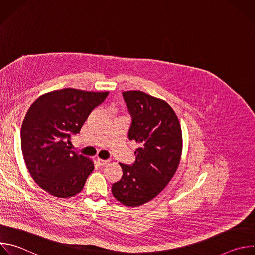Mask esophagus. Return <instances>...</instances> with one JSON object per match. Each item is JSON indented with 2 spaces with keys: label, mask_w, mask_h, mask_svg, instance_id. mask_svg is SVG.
Here are the masks:
<instances>
[{
  "label": "esophagus",
  "mask_w": 255,
  "mask_h": 255,
  "mask_svg": "<svg viewBox=\"0 0 255 255\" xmlns=\"http://www.w3.org/2000/svg\"><path fill=\"white\" fill-rule=\"evenodd\" d=\"M97 162H98V164H99L100 166H104V165H106V164L109 163V160H105V159H100V158H98V159H97Z\"/></svg>",
  "instance_id": "esophagus-1"
}]
</instances>
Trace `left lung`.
I'll return each mask as SVG.
<instances>
[{
    "label": "left lung",
    "instance_id": "1",
    "mask_svg": "<svg viewBox=\"0 0 255 255\" xmlns=\"http://www.w3.org/2000/svg\"><path fill=\"white\" fill-rule=\"evenodd\" d=\"M132 121L129 140L138 143L133 164L120 163L123 175L112 186L123 205L137 207L155 198L175 173L181 154V129L172 108L141 91L122 93Z\"/></svg>",
    "mask_w": 255,
    "mask_h": 255
}]
</instances>
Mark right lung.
I'll return each instance as SVG.
<instances>
[{"label":"right lung","mask_w":255,"mask_h":255,"mask_svg":"<svg viewBox=\"0 0 255 255\" xmlns=\"http://www.w3.org/2000/svg\"><path fill=\"white\" fill-rule=\"evenodd\" d=\"M108 94L67 88L44 94L30 106L22 123L21 148L35 183L52 196H76L94 170L92 160L67 145Z\"/></svg>","instance_id":"right-lung-1"}]
</instances>
